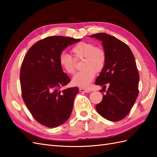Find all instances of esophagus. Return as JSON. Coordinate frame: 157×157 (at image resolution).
<instances>
[{"label": "esophagus", "instance_id": "1", "mask_svg": "<svg viewBox=\"0 0 157 157\" xmlns=\"http://www.w3.org/2000/svg\"><path fill=\"white\" fill-rule=\"evenodd\" d=\"M79 91L80 92H90V90L88 88H79Z\"/></svg>", "mask_w": 157, "mask_h": 157}]
</instances>
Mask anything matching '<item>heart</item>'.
I'll return each mask as SVG.
<instances>
[{
	"instance_id": "b5f03b06",
	"label": "heart",
	"mask_w": 157,
	"mask_h": 157,
	"mask_svg": "<svg viewBox=\"0 0 157 157\" xmlns=\"http://www.w3.org/2000/svg\"><path fill=\"white\" fill-rule=\"evenodd\" d=\"M71 52L75 59L83 58L82 68L84 69L74 76L72 82L75 86L86 88L94 78L96 72H100L105 67V52L100 47L95 46L91 42H80L73 47ZM59 63L65 73L69 75L75 73V59L66 52L61 53Z\"/></svg>"
}]
</instances>
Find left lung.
Returning <instances> with one entry per match:
<instances>
[{"label": "left lung", "mask_w": 157, "mask_h": 157, "mask_svg": "<svg viewBox=\"0 0 157 157\" xmlns=\"http://www.w3.org/2000/svg\"><path fill=\"white\" fill-rule=\"evenodd\" d=\"M101 40L106 63L95 84L109 86L96 109L102 117L112 122L125 118L138 96L140 76L134 54L127 44L104 33L90 35Z\"/></svg>", "instance_id": "1"}]
</instances>
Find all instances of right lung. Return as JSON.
<instances>
[{
  "label": "right lung",
  "instance_id": "1",
  "mask_svg": "<svg viewBox=\"0 0 157 157\" xmlns=\"http://www.w3.org/2000/svg\"><path fill=\"white\" fill-rule=\"evenodd\" d=\"M80 39L52 36L38 41L28 50L21 67L22 98L35 119L48 128L67 121L73 110L77 87L61 91L71 80L59 63L61 52Z\"/></svg>",
  "mask_w": 157,
  "mask_h": 157
}]
</instances>
